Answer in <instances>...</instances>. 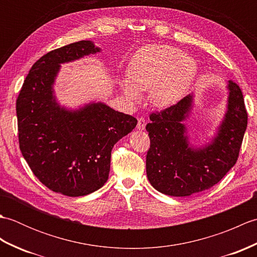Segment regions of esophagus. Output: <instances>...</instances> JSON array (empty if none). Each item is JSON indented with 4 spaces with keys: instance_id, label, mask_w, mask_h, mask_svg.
<instances>
[{
    "instance_id": "34e87169",
    "label": "esophagus",
    "mask_w": 257,
    "mask_h": 257,
    "mask_svg": "<svg viewBox=\"0 0 257 257\" xmlns=\"http://www.w3.org/2000/svg\"><path fill=\"white\" fill-rule=\"evenodd\" d=\"M137 128L139 130H144L146 128V120L145 118H138V123H137Z\"/></svg>"
}]
</instances>
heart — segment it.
I'll use <instances>...</instances> for the list:
<instances>
[{
  "mask_svg": "<svg viewBox=\"0 0 257 257\" xmlns=\"http://www.w3.org/2000/svg\"><path fill=\"white\" fill-rule=\"evenodd\" d=\"M196 75V64L178 47L149 45L136 54L129 64L121 88L130 99L150 90V100L158 108H167L181 99Z\"/></svg>",
  "mask_w": 257,
  "mask_h": 257,
  "instance_id": "heart-1",
  "label": "heart"
}]
</instances>
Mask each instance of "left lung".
I'll list each match as a JSON object with an SVG mask.
<instances>
[{"label": "left lung", "instance_id": "1", "mask_svg": "<svg viewBox=\"0 0 257 257\" xmlns=\"http://www.w3.org/2000/svg\"><path fill=\"white\" fill-rule=\"evenodd\" d=\"M228 98L224 119L211 144L191 148L182 123L192 108L188 95L176 105L150 114L146 125L150 148L146 170L151 185L171 196H188L212 188L235 165L247 127V112L239 86L227 84Z\"/></svg>", "mask_w": 257, "mask_h": 257}]
</instances>
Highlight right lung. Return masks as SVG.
Wrapping results in <instances>:
<instances>
[{
  "label": "right lung",
  "mask_w": 257,
  "mask_h": 257,
  "mask_svg": "<svg viewBox=\"0 0 257 257\" xmlns=\"http://www.w3.org/2000/svg\"><path fill=\"white\" fill-rule=\"evenodd\" d=\"M100 52L79 41L45 54L33 65L16 99L22 155L40 181L54 192L87 195L107 182L111 150L138 120L91 102L78 110L57 103L53 85L61 64Z\"/></svg>",
  "instance_id": "right-lung-1"
}]
</instances>
